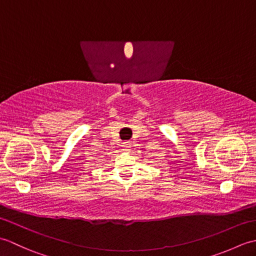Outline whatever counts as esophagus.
Returning a JSON list of instances; mask_svg holds the SVG:
<instances>
[{
    "mask_svg": "<svg viewBox=\"0 0 256 256\" xmlns=\"http://www.w3.org/2000/svg\"><path fill=\"white\" fill-rule=\"evenodd\" d=\"M122 146H123V148L125 150H130V148H131V143H130V142H123Z\"/></svg>",
    "mask_w": 256,
    "mask_h": 256,
    "instance_id": "34e87169",
    "label": "esophagus"
}]
</instances>
